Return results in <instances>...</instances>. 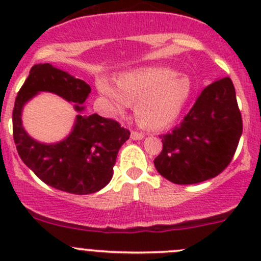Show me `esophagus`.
<instances>
[{
    "instance_id": "34e87169",
    "label": "esophagus",
    "mask_w": 261,
    "mask_h": 261,
    "mask_svg": "<svg viewBox=\"0 0 261 261\" xmlns=\"http://www.w3.org/2000/svg\"><path fill=\"white\" fill-rule=\"evenodd\" d=\"M130 138L133 139V140H141V139H144V134L138 133V131H133L130 135Z\"/></svg>"
}]
</instances>
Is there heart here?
<instances>
[{"label": "heart", "instance_id": "1", "mask_svg": "<svg viewBox=\"0 0 261 261\" xmlns=\"http://www.w3.org/2000/svg\"><path fill=\"white\" fill-rule=\"evenodd\" d=\"M115 83L99 77L96 83L99 94L117 114H122L130 105L135 103L136 120L150 130L172 125L179 117L192 93L189 78L170 68L131 70L118 75Z\"/></svg>", "mask_w": 261, "mask_h": 261}]
</instances>
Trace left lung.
<instances>
[{
	"label": "left lung",
	"instance_id": "1",
	"mask_svg": "<svg viewBox=\"0 0 261 261\" xmlns=\"http://www.w3.org/2000/svg\"><path fill=\"white\" fill-rule=\"evenodd\" d=\"M243 134V118L228 77L207 86L180 125L162 135L154 160L160 175L175 184L215 178L232 160Z\"/></svg>",
	"mask_w": 261,
	"mask_h": 261
}]
</instances>
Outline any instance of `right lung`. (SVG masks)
Here are the masks:
<instances>
[{"label": "right lung", "mask_w": 261, "mask_h": 261, "mask_svg": "<svg viewBox=\"0 0 261 261\" xmlns=\"http://www.w3.org/2000/svg\"><path fill=\"white\" fill-rule=\"evenodd\" d=\"M50 91L75 103L79 112L72 133L55 144L34 141L22 127L20 115L28 100ZM91 87L49 63L31 68L18 91L12 112L14 140L21 160L48 186L73 194L98 192L110 183L117 152L130 138L120 123L99 115L83 114Z\"/></svg>", "instance_id": "right-lung-1"}]
</instances>
